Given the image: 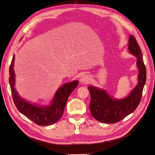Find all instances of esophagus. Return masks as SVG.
<instances>
[{
  "instance_id": "34e87169",
  "label": "esophagus",
  "mask_w": 155,
  "mask_h": 155,
  "mask_svg": "<svg viewBox=\"0 0 155 155\" xmlns=\"http://www.w3.org/2000/svg\"><path fill=\"white\" fill-rule=\"evenodd\" d=\"M90 80V77L88 75H84L80 78V82L83 84H87Z\"/></svg>"
}]
</instances>
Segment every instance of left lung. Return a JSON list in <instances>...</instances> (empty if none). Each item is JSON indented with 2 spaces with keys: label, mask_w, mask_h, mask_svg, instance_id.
Returning <instances> with one entry per match:
<instances>
[{
  "label": "left lung",
  "mask_w": 155,
  "mask_h": 155,
  "mask_svg": "<svg viewBox=\"0 0 155 155\" xmlns=\"http://www.w3.org/2000/svg\"><path fill=\"white\" fill-rule=\"evenodd\" d=\"M129 50L136 56L139 71L138 84L129 96L125 99L116 100L107 95L104 90L92 86L88 87L91 94V113L100 122L117 123L132 113L140 103L146 80V70L140 47L135 37L132 35L129 37Z\"/></svg>",
  "instance_id": "obj_1"
}]
</instances>
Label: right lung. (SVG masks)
<instances>
[{"label": "right lung", "mask_w": 155, "mask_h": 155, "mask_svg": "<svg viewBox=\"0 0 155 155\" xmlns=\"http://www.w3.org/2000/svg\"><path fill=\"white\" fill-rule=\"evenodd\" d=\"M15 56H13L9 67V82L13 101L19 112L40 126L49 125L57 122L63 115L64 107L70 94L78 85V80L63 85L57 91L52 104L46 107L32 104L19 97L15 88L14 66Z\"/></svg>", "instance_id": "right-lung-1"}]
</instances>
